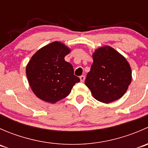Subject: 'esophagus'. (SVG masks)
<instances>
[{"label":"esophagus","instance_id":"obj_1","mask_svg":"<svg viewBox=\"0 0 148 148\" xmlns=\"http://www.w3.org/2000/svg\"><path fill=\"white\" fill-rule=\"evenodd\" d=\"M85 79V77L84 75H82L81 77H80V81L82 82H83L84 81Z\"/></svg>","mask_w":148,"mask_h":148}]
</instances>
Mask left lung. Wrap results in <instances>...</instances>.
Here are the masks:
<instances>
[{
  "instance_id": "left-lung-1",
  "label": "left lung",
  "mask_w": 148,
  "mask_h": 148,
  "mask_svg": "<svg viewBox=\"0 0 148 148\" xmlns=\"http://www.w3.org/2000/svg\"><path fill=\"white\" fill-rule=\"evenodd\" d=\"M132 81L127 61L110 46L97 49L85 84L97 100L110 103L122 97Z\"/></svg>"
}]
</instances>
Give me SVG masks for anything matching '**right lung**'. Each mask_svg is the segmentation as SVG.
I'll return each instance as SVG.
<instances>
[{
    "label": "right lung",
    "mask_w": 148,
    "mask_h": 148,
    "mask_svg": "<svg viewBox=\"0 0 148 148\" xmlns=\"http://www.w3.org/2000/svg\"><path fill=\"white\" fill-rule=\"evenodd\" d=\"M70 49L54 41L41 48L26 66V76L36 95L46 102L55 103L68 96L73 86L80 82L72 65L64 60Z\"/></svg>",
    "instance_id": "add662e5"
}]
</instances>
